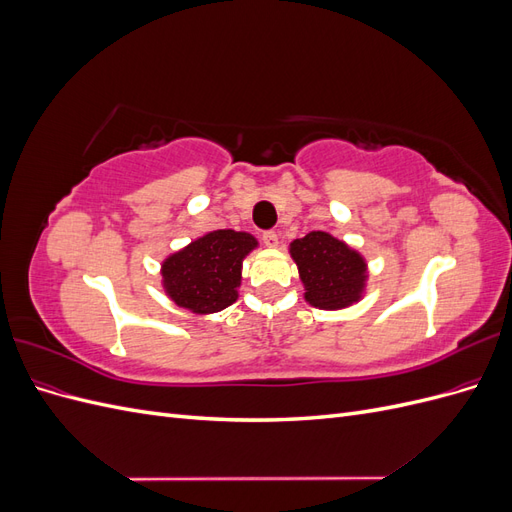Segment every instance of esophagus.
<instances>
[{"label":"esophagus","mask_w":512,"mask_h":512,"mask_svg":"<svg viewBox=\"0 0 512 512\" xmlns=\"http://www.w3.org/2000/svg\"><path fill=\"white\" fill-rule=\"evenodd\" d=\"M262 243H265L267 247H277V243H280V239H277V232H273V230L265 232V235H262Z\"/></svg>","instance_id":"esophagus-1"}]
</instances>
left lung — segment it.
I'll return each mask as SVG.
<instances>
[{
  "instance_id": "8db88e82",
  "label": "left lung",
  "mask_w": 512,
  "mask_h": 512,
  "mask_svg": "<svg viewBox=\"0 0 512 512\" xmlns=\"http://www.w3.org/2000/svg\"><path fill=\"white\" fill-rule=\"evenodd\" d=\"M288 254L299 269L305 303L335 312L359 303L367 294L365 256L331 232H307L288 245Z\"/></svg>"
}]
</instances>
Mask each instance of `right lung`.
Here are the masks:
<instances>
[{"label":"right lung","instance_id":"1","mask_svg":"<svg viewBox=\"0 0 512 512\" xmlns=\"http://www.w3.org/2000/svg\"><path fill=\"white\" fill-rule=\"evenodd\" d=\"M258 239L243 230H211L168 254L160 265V284L177 307L198 316L222 312L239 299L243 260Z\"/></svg>","mask_w":512,"mask_h":512}]
</instances>
